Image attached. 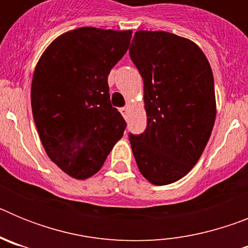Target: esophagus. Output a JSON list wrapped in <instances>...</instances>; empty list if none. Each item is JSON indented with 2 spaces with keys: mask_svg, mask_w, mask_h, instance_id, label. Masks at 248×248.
I'll return each mask as SVG.
<instances>
[{
  "mask_svg": "<svg viewBox=\"0 0 248 248\" xmlns=\"http://www.w3.org/2000/svg\"><path fill=\"white\" fill-rule=\"evenodd\" d=\"M120 113H122L123 117H126V114H128V107H123V108H120Z\"/></svg>",
  "mask_w": 248,
  "mask_h": 248,
  "instance_id": "1",
  "label": "esophagus"
}]
</instances>
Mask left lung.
<instances>
[{"label":"left lung","instance_id":"obj_1","mask_svg":"<svg viewBox=\"0 0 248 248\" xmlns=\"http://www.w3.org/2000/svg\"><path fill=\"white\" fill-rule=\"evenodd\" d=\"M129 54L144 80L146 129L129 134L140 172L168 185L194 168L216 118L214 76L199 46L164 31H138Z\"/></svg>","mask_w":248,"mask_h":248}]
</instances>
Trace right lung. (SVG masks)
Segmentation results:
<instances>
[{
    "label": "right lung",
    "instance_id": "1",
    "mask_svg": "<svg viewBox=\"0 0 248 248\" xmlns=\"http://www.w3.org/2000/svg\"><path fill=\"white\" fill-rule=\"evenodd\" d=\"M131 31L80 27L48 46L34 69L31 104L49 159L84 180L100 170L126 123L111 107L108 76L126 53Z\"/></svg>",
    "mask_w": 248,
    "mask_h": 248
}]
</instances>
